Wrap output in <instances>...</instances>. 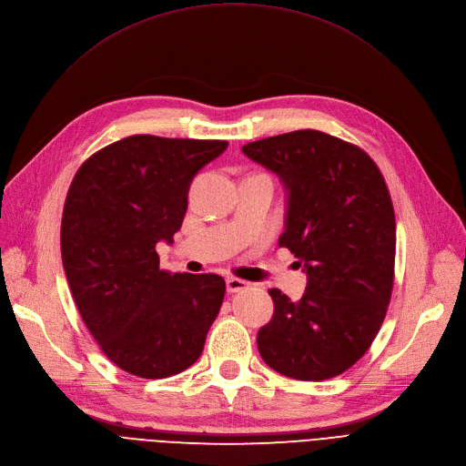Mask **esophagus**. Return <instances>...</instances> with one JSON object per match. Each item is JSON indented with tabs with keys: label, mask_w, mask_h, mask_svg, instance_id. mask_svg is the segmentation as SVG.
<instances>
[{
	"label": "esophagus",
	"mask_w": 466,
	"mask_h": 466,
	"mask_svg": "<svg viewBox=\"0 0 466 466\" xmlns=\"http://www.w3.org/2000/svg\"><path fill=\"white\" fill-rule=\"evenodd\" d=\"M226 286H228V292L235 294V292H240V290H247V288L250 286V282L235 279V277H228L226 279Z\"/></svg>",
	"instance_id": "34e87169"
}]
</instances>
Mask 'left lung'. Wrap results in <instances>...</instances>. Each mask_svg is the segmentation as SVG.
Instances as JSON below:
<instances>
[{
    "mask_svg": "<svg viewBox=\"0 0 466 466\" xmlns=\"http://www.w3.org/2000/svg\"><path fill=\"white\" fill-rule=\"evenodd\" d=\"M286 191V247L307 288L292 301L277 288L258 350L275 371L322 381L349 370L383 324L392 292L396 221L383 176L360 147L320 130H294L242 146Z\"/></svg>",
    "mask_w": 466,
    "mask_h": 466,
    "instance_id": "obj_1",
    "label": "left lung"
}]
</instances>
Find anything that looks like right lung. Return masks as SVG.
<instances>
[{
    "instance_id": "add662e5",
    "label": "right lung",
    "mask_w": 466,
    "mask_h": 466,
    "mask_svg": "<svg viewBox=\"0 0 466 466\" xmlns=\"http://www.w3.org/2000/svg\"><path fill=\"white\" fill-rule=\"evenodd\" d=\"M226 149L128 137L88 157L66 197L62 263L81 319L106 357L138 378L197 362L224 301V279L161 271L155 247L172 245L193 178Z\"/></svg>"
}]
</instances>
